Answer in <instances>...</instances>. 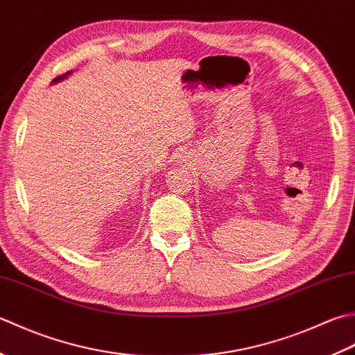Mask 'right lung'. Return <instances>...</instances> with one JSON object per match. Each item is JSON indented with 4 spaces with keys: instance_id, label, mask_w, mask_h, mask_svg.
Here are the masks:
<instances>
[{
    "instance_id": "right-lung-1",
    "label": "right lung",
    "mask_w": 355,
    "mask_h": 355,
    "mask_svg": "<svg viewBox=\"0 0 355 355\" xmlns=\"http://www.w3.org/2000/svg\"><path fill=\"white\" fill-rule=\"evenodd\" d=\"M71 75V70L70 71H67V73L66 75H62V76H58V78H55L53 79V81H52V84H56V83H61L62 81V79H66V78H69Z\"/></svg>"
}]
</instances>
